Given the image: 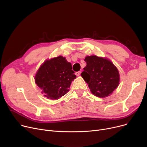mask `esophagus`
I'll return each mask as SVG.
<instances>
[{"mask_svg": "<svg viewBox=\"0 0 147 147\" xmlns=\"http://www.w3.org/2000/svg\"><path fill=\"white\" fill-rule=\"evenodd\" d=\"M80 73H81L80 71H78V72L76 73V75L77 76H79L80 74Z\"/></svg>", "mask_w": 147, "mask_h": 147, "instance_id": "1", "label": "esophagus"}]
</instances>
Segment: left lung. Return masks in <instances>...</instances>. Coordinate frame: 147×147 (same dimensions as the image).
Returning <instances> with one entry per match:
<instances>
[{
    "label": "left lung",
    "mask_w": 147,
    "mask_h": 147,
    "mask_svg": "<svg viewBox=\"0 0 147 147\" xmlns=\"http://www.w3.org/2000/svg\"><path fill=\"white\" fill-rule=\"evenodd\" d=\"M84 61L86 66L81 76L88 83L92 94L99 98L112 94L120 82L117 67L110 59L96 55L87 56Z\"/></svg>",
    "instance_id": "obj_1"
}]
</instances>
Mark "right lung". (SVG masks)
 Returning a JSON list of instances; mask_svg holds the SVG:
<instances>
[{"label":"right lung","instance_id":"obj_1","mask_svg":"<svg viewBox=\"0 0 147 147\" xmlns=\"http://www.w3.org/2000/svg\"><path fill=\"white\" fill-rule=\"evenodd\" d=\"M71 64L65 57L59 56L46 59L40 65L35 77V83L48 99H58L69 91L72 81L76 78Z\"/></svg>","mask_w":147,"mask_h":147}]
</instances>
